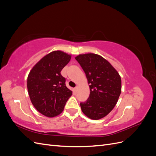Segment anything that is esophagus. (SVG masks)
<instances>
[{
	"mask_svg": "<svg viewBox=\"0 0 156 156\" xmlns=\"http://www.w3.org/2000/svg\"><path fill=\"white\" fill-rule=\"evenodd\" d=\"M77 90H78V87H75L74 88V90H75V92H77Z\"/></svg>",
	"mask_w": 156,
	"mask_h": 156,
	"instance_id": "34e87169",
	"label": "esophagus"
}]
</instances>
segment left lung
I'll return each instance as SVG.
<instances>
[{
	"label": "left lung",
	"instance_id": "obj_1",
	"mask_svg": "<svg viewBox=\"0 0 156 156\" xmlns=\"http://www.w3.org/2000/svg\"><path fill=\"white\" fill-rule=\"evenodd\" d=\"M75 59L86 74L90 92L88 100L80 103L83 112L92 120L107 116L115 107L121 93V78L102 56L88 53Z\"/></svg>",
	"mask_w": 156,
	"mask_h": 156
}]
</instances>
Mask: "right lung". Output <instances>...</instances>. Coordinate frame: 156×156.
<instances>
[{
  "label": "right lung",
  "mask_w": 156,
  "mask_h": 156,
  "mask_svg": "<svg viewBox=\"0 0 156 156\" xmlns=\"http://www.w3.org/2000/svg\"><path fill=\"white\" fill-rule=\"evenodd\" d=\"M71 59V55L60 51L45 55L30 72L27 88L32 105L48 117L60 115L72 92L66 86L60 73Z\"/></svg>",
  "instance_id": "obj_1"
}]
</instances>
